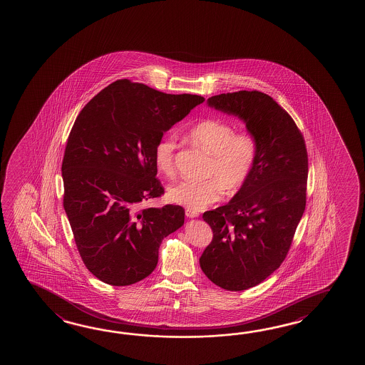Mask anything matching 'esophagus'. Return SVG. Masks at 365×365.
<instances>
[{"label": "esophagus", "instance_id": "obj_1", "mask_svg": "<svg viewBox=\"0 0 365 365\" xmlns=\"http://www.w3.org/2000/svg\"><path fill=\"white\" fill-rule=\"evenodd\" d=\"M185 216L190 217V219H193V217H197L198 212L196 210L185 209Z\"/></svg>", "mask_w": 365, "mask_h": 365}]
</instances>
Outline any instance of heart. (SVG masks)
<instances>
[{"mask_svg":"<svg viewBox=\"0 0 365 365\" xmlns=\"http://www.w3.org/2000/svg\"><path fill=\"white\" fill-rule=\"evenodd\" d=\"M188 136L212 155L207 168L209 180H185L168 190L172 202L187 209L202 210L220 200L224 190L234 195L250 180L258 155V143L251 132H235L230 123L203 120L192 125ZM178 144L173 135H163L154 148V163L168 177L175 172Z\"/></svg>","mask_w":365,"mask_h":365,"instance_id":"obj_1","label":"heart"}]
</instances>
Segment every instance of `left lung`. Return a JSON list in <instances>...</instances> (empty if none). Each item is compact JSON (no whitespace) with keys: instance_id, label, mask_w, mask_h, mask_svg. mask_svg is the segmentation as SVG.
<instances>
[{"instance_id":"8db88e82","label":"left lung","mask_w":365,"mask_h":365,"mask_svg":"<svg viewBox=\"0 0 365 365\" xmlns=\"http://www.w3.org/2000/svg\"><path fill=\"white\" fill-rule=\"evenodd\" d=\"M209 107L243 120L258 143L257 162L234 197L203 212L212 240L200 266L217 287L240 292L267 279L287 257L307 198L308 154L293 118L271 96L240 90Z\"/></svg>"}]
</instances>
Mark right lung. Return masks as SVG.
Masks as SVG:
<instances>
[{
	"label": "right lung",
	"instance_id": "1",
	"mask_svg": "<svg viewBox=\"0 0 365 365\" xmlns=\"http://www.w3.org/2000/svg\"><path fill=\"white\" fill-rule=\"evenodd\" d=\"M203 101L122 78L98 93L72 125L63 207L86 269L103 282L125 287L148 277L162 240L185 224L178 205H144L164 193L156 141Z\"/></svg>",
	"mask_w": 365,
	"mask_h": 365
}]
</instances>
